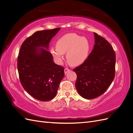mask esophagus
I'll list each match as a JSON object with an SVG mask.
<instances>
[{
  "label": "esophagus",
  "mask_w": 133,
  "mask_h": 133,
  "mask_svg": "<svg viewBox=\"0 0 133 133\" xmlns=\"http://www.w3.org/2000/svg\"><path fill=\"white\" fill-rule=\"evenodd\" d=\"M70 71V70L69 69H68V68H65V69H64V73H65V74H66L67 73H68V72Z\"/></svg>",
  "instance_id": "esophagus-1"
}]
</instances>
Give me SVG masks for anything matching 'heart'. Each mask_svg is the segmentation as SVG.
<instances>
[{
  "mask_svg": "<svg viewBox=\"0 0 133 133\" xmlns=\"http://www.w3.org/2000/svg\"><path fill=\"white\" fill-rule=\"evenodd\" d=\"M89 49V43L87 38L75 33H69L60 38L56 43V48L51 47L50 51L57 62H61L63 54L66 53L68 63L71 66H78L87 58Z\"/></svg>",
  "mask_w": 133,
  "mask_h": 133,
  "instance_id": "heart-1",
  "label": "heart"
}]
</instances>
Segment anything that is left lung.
Listing matches in <instances>:
<instances>
[{"label":"left lung","instance_id":"obj_1","mask_svg":"<svg viewBox=\"0 0 133 133\" xmlns=\"http://www.w3.org/2000/svg\"><path fill=\"white\" fill-rule=\"evenodd\" d=\"M94 34L93 49L84 62L73 69L77 75L76 90L87 99L102 95L113 81L115 73L113 48L105 38L95 33Z\"/></svg>","mask_w":133,"mask_h":133}]
</instances>
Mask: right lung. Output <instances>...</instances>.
Segmentation results:
<instances>
[{
	"label": "right lung",
	"instance_id": "right-lung-1",
	"mask_svg": "<svg viewBox=\"0 0 133 133\" xmlns=\"http://www.w3.org/2000/svg\"><path fill=\"white\" fill-rule=\"evenodd\" d=\"M60 29L36 31L24 41L19 53L20 81L26 91L41 101H49L55 97L65 75L64 67L54 63L53 56L48 50L51 39Z\"/></svg>",
	"mask_w": 133,
	"mask_h": 133
}]
</instances>
